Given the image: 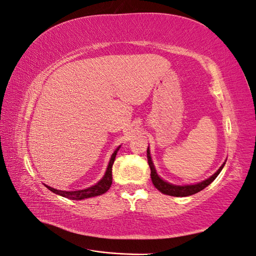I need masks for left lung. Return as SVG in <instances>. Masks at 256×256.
I'll return each mask as SVG.
<instances>
[{
  "label": "left lung",
  "mask_w": 256,
  "mask_h": 256,
  "mask_svg": "<svg viewBox=\"0 0 256 256\" xmlns=\"http://www.w3.org/2000/svg\"><path fill=\"white\" fill-rule=\"evenodd\" d=\"M146 158H148V163H149V166L151 170V180L153 185L156 186V188L160 190L161 192L166 195H170V196H175V197H186V196H190L194 195L196 192L202 190L205 187H207L209 184H212V182L214 180V178H217L219 175V173L221 172V170L224 168L226 162L219 168V170L216 172L214 175L210 176L209 178L200 182V183L197 184H192V185H174L168 183V182L163 180L160 176L158 175L156 168L153 166V162L151 160V156H150V149L148 146L146 150Z\"/></svg>",
  "instance_id": "8db88e82"
}]
</instances>
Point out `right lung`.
I'll list each match as a JSON object with an SVG mask.
<instances>
[{
    "label": "right lung",
    "instance_id": "1",
    "mask_svg": "<svg viewBox=\"0 0 256 256\" xmlns=\"http://www.w3.org/2000/svg\"><path fill=\"white\" fill-rule=\"evenodd\" d=\"M119 148H120V146H118L112 154L110 163H108V166H107V170H106V172H105L103 178H102V180H98L95 185L88 187V188L81 190L66 192V190H58L56 188H52V187H50L48 185H44V186H46L49 190L54 192V194L60 195V196L66 197V198H69V200H85V198L95 197V196L104 194V192L108 190L110 187L112 186V168L114 161H115V158H116L117 151L119 150Z\"/></svg>",
    "mask_w": 256,
    "mask_h": 256
}]
</instances>
